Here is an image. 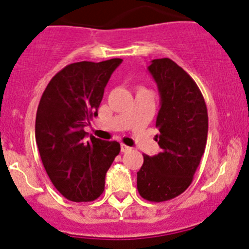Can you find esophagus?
<instances>
[{
    "mask_svg": "<svg viewBox=\"0 0 249 249\" xmlns=\"http://www.w3.org/2000/svg\"><path fill=\"white\" fill-rule=\"evenodd\" d=\"M120 149H122V152H127L129 150H131V147H129V146H126V145L122 144V145H120Z\"/></svg>",
    "mask_w": 249,
    "mask_h": 249,
    "instance_id": "esophagus-1",
    "label": "esophagus"
}]
</instances>
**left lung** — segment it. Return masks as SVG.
I'll use <instances>...</instances> for the list:
<instances>
[{"mask_svg":"<svg viewBox=\"0 0 249 249\" xmlns=\"http://www.w3.org/2000/svg\"><path fill=\"white\" fill-rule=\"evenodd\" d=\"M147 69L160 93L155 138L161 152L144 155L136 185L142 198L163 202L191 185L207 142V107L195 80L174 60L154 59Z\"/></svg>","mask_w":249,"mask_h":249,"instance_id":"8db88e82","label":"left lung"}]
</instances>
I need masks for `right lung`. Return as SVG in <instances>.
<instances>
[{
  "instance_id": "add662e5",
  "label": "right lung",
  "mask_w": 249,
  "mask_h": 249,
  "mask_svg": "<svg viewBox=\"0 0 249 249\" xmlns=\"http://www.w3.org/2000/svg\"><path fill=\"white\" fill-rule=\"evenodd\" d=\"M123 59L77 62L48 83L36 115V141L42 162L55 189L74 202L97 200L105 175L120 152L118 141L90 136L83 127L98 108L113 71Z\"/></svg>"
}]
</instances>
